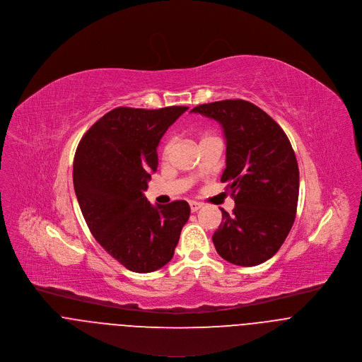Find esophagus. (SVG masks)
Listing matches in <instances>:
<instances>
[{
    "label": "esophagus",
    "instance_id": "34e87169",
    "mask_svg": "<svg viewBox=\"0 0 362 362\" xmlns=\"http://www.w3.org/2000/svg\"><path fill=\"white\" fill-rule=\"evenodd\" d=\"M202 209V204L200 203H197V202H190V210H192V213H196V211H199Z\"/></svg>",
    "mask_w": 362,
    "mask_h": 362
}]
</instances>
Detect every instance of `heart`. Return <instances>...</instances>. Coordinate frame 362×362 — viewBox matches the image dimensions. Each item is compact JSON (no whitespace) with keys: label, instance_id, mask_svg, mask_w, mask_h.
I'll return each mask as SVG.
<instances>
[{"label":"heart","instance_id":"heart-1","mask_svg":"<svg viewBox=\"0 0 362 362\" xmlns=\"http://www.w3.org/2000/svg\"><path fill=\"white\" fill-rule=\"evenodd\" d=\"M210 139H216V137H213V136H204L202 141H206V140H210ZM170 145H172L170 141H166V144L163 145V149H162V155H163V158H166V156H168L169 149H170Z\"/></svg>","mask_w":362,"mask_h":362}]
</instances>
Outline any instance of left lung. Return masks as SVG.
<instances>
[{"label": "left lung", "instance_id": "left-lung-1", "mask_svg": "<svg viewBox=\"0 0 362 362\" xmlns=\"http://www.w3.org/2000/svg\"><path fill=\"white\" fill-rule=\"evenodd\" d=\"M222 126L226 140L228 183L235 209H223L213 235L218 255L250 267L273 257L295 221L299 170L284 130L260 107L242 99H226L192 109Z\"/></svg>", "mask_w": 362, "mask_h": 362}]
</instances>
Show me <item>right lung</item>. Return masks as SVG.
Here are the masks:
<instances>
[{
	"label": "right lung",
	"mask_w": 362,
	"mask_h": 362,
	"mask_svg": "<svg viewBox=\"0 0 362 362\" xmlns=\"http://www.w3.org/2000/svg\"><path fill=\"white\" fill-rule=\"evenodd\" d=\"M187 109L116 107L85 133L74 156V189L90 233L134 273L170 262L190 216L185 200L152 206L144 196L158 168L156 146Z\"/></svg>",
	"instance_id": "add662e5"
}]
</instances>
